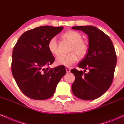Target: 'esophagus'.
<instances>
[{"label": "esophagus", "mask_w": 124, "mask_h": 124, "mask_svg": "<svg viewBox=\"0 0 124 124\" xmlns=\"http://www.w3.org/2000/svg\"><path fill=\"white\" fill-rule=\"evenodd\" d=\"M70 70H71V69L70 68H68V67L66 68V70L67 72H68V73L70 72Z\"/></svg>", "instance_id": "1"}]
</instances>
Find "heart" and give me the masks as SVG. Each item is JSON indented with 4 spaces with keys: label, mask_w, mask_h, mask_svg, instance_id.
<instances>
[{
    "label": "heart",
    "mask_w": 124,
    "mask_h": 124,
    "mask_svg": "<svg viewBox=\"0 0 124 124\" xmlns=\"http://www.w3.org/2000/svg\"><path fill=\"white\" fill-rule=\"evenodd\" d=\"M63 37L66 39L71 43L70 51L75 52L63 54L58 56L56 58V63L59 65H63L65 66H70L75 63L78 59V56L80 58H83L88 51L87 44L82 40V36L80 33L74 31H66L63 34ZM48 48L49 51L54 55H57L59 54L57 39L56 37H52L48 42Z\"/></svg>",
    "instance_id": "1"
}]
</instances>
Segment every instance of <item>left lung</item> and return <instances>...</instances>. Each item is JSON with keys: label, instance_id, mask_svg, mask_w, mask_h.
I'll use <instances>...</instances> for the list:
<instances>
[{"label": "left lung", "instance_id": "left-lung-1", "mask_svg": "<svg viewBox=\"0 0 124 124\" xmlns=\"http://www.w3.org/2000/svg\"><path fill=\"white\" fill-rule=\"evenodd\" d=\"M88 36L89 48L85 57L78 63L84 71L73 69L75 80L71 86L74 96L91 101L99 98L108 90L113 83L117 55L109 37L92 26H73ZM86 70L89 72L85 73Z\"/></svg>", "mask_w": 124, "mask_h": 124}]
</instances>
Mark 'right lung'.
<instances>
[{
  "label": "right lung",
  "instance_id": "obj_1",
  "mask_svg": "<svg viewBox=\"0 0 124 124\" xmlns=\"http://www.w3.org/2000/svg\"><path fill=\"white\" fill-rule=\"evenodd\" d=\"M63 26H43L23 33L14 47L11 71L19 88L28 98L45 100L54 93L56 85L66 74L65 66L50 68L55 58L48 42Z\"/></svg>",
  "mask_w": 124,
  "mask_h": 124
}]
</instances>
